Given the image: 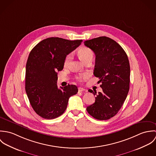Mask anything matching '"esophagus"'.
<instances>
[{
	"mask_svg": "<svg viewBox=\"0 0 156 156\" xmlns=\"http://www.w3.org/2000/svg\"><path fill=\"white\" fill-rule=\"evenodd\" d=\"M78 90H79V92H87V89H84V88H80V87H79V88H78Z\"/></svg>",
	"mask_w": 156,
	"mask_h": 156,
	"instance_id": "1",
	"label": "esophagus"
}]
</instances>
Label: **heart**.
Instances as JSON below:
<instances>
[{"label":"heart","instance_id":"b5f03b06","mask_svg":"<svg viewBox=\"0 0 156 156\" xmlns=\"http://www.w3.org/2000/svg\"><path fill=\"white\" fill-rule=\"evenodd\" d=\"M78 55L80 59L85 62L88 59H92L93 58V52L88 47H82L80 48L78 51ZM71 59V54L68 55L64 61V66L67 67L70 62V60ZM89 74L88 73H83L79 74L76 77V79L77 80H78L80 82H85L86 80H87L89 77Z\"/></svg>","mask_w":156,"mask_h":156}]
</instances>
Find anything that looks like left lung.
I'll use <instances>...</instances> for the list:
<instances>
[{
	"label": "left lung",
	"instance_id": "left-lung-1",
	"mask_svg": "<svg viewBox=\"0 0 156 156\" xmlns=\"http://www.w3.org/2000/svg\"><path fill=\"white\" fill-rule=\"evenodd\" d=\"M85 45L95 55L94 75L100 79L103 92H89L95 95L94 104L87 110L94 118L107 120L120 110L130 87V68L127 55L122 47L106 37L85 41Z\"/></svg>",
	"mask_w": 156,
	"mask_h": 156
}]
</instances>
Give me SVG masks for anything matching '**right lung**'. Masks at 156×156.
Wrapping results in <instances>:
<instances>
[{
	"instance_id": "obj_1",
	"label": "right lung",
	"mask_w": 156,
	"mask_h": 156,
	"mask_svg": "<svg viewBox=\"0 0 156 156\" xmlns=\"http://www.w3.org/2000/svg\"><path fill=\"white\" fill-rule=\"evenodd\" d=\"M82 42L51 37L40 42L30 52L25 90L33 109L41 117L51 119L61 116L67 109L69 98L77 93L74 85L58 88L57 71L62 70L67 55Z\"/></svg>"
}]
</instances>
